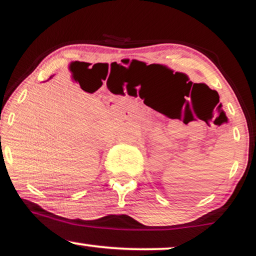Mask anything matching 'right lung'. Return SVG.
Listing matches in <instances>:
<instances>
[{
	"label": "right lung",
	"instance_id": "right-lung-1",
	"mask_svg": "<svg viewBox=\"0 0 256 256\" xmlns=\"http://www.w3.org/2000/svg\"><path fill=\"white\" fill-rule=\"evenodd\" d=\"M51 78H52V76H51Z\"/></svg>",
	"mask_w": 256,
	"mask_h": 256
}]
</instances>
